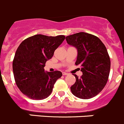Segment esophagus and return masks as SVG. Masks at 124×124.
I'll return each instance as SVG.
<instances>
[{"instance_id":"34e87169","label":"esophagus","mask_w":124,"mask_h":124,"mask_svg":"<svg viewBox=\"0 0 124 124\" xmlns=\"http://www.w3.org/2000/svg\"><path fill=\"white\" fill-rule=\"evenodd\" d=\"M68 74H69V73H66V72H63V75L66 76V75H68Z\"/></svg>"}]
</instances>
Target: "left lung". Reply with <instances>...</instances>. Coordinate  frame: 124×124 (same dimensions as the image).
<instances>
[{"instance_id":"8db88e82","label":"left lung","mask_w":124,"mask_h":124,"mask_svg":"<svg viewBox=\"0 0 124 124\" xmlns=\"http://www.w3.org/2000/svg\"><path fill=\"white\" fill-rule=\"evenodd\" d=\"M68 44L77 49L76 65H80L83 75L71 87L73 94L78 98L88 99L102 90L109 78L110 61L107 49L98 37L79 32L66 37Z\"/></svg>"}]
</instances>
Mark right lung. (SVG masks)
I'll list each match as a JSON object with an SVG mask.
<instances>
[{
    "label": "right lung",
    "mask_w": 124,
    "mask_h": 124,
    "mask_svg": "<svg viewBox=\"0 0 124 124\" xmlns=\"http://www.w3.org/2000/svg\"><path fill=\"white\" fill-rule=\"evenodd\" d=\"M65 39L64 35H36L25 39L18 47L13 61L14 78L20 91L34 100L46 99L54 83L62 76L59 71H45L44 67L54 50Z\"/></svg>",
    "instance_id": "right-lung-1"
}]
</instances>
